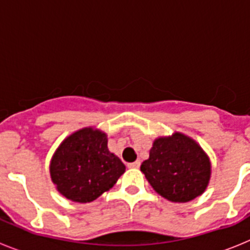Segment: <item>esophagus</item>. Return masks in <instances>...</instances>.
<instances>
[{
    "instance_id": "obj_1",
    "label": "esophagus",
    "mask_w": 250,
    "mask_h": 250,
    "mask_svg": "<svg viewBox=\"0 0 250 250\" xmlns=\"http://www.w3.org/2000/svg\"><path fill=\"white\" fill-rule=\"evenodd\" d=\"M127 167H134V169H138V167H140V161L136 160V161H134V163H130V164H127Z\"/></svg>"
}]
</instances>
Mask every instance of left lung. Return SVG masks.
I'll return each instance as SVG.
<instances>
[{
    "instance_id": "left-lung-1",
    "label": "left lung",
    "mask_w": 250,
    "mask_h": 250,
    "mask_svg": "<svg viewBox=\"0 0 250 250\" xmlns=\"http://www.w3.org/2000/svg\"><path fill=\"white\" fill-rule=\"evenodd\" d=\"M140 170L156 193L174 203L193 200L210 179L209 158L193 139L180 132L156 139Z\"/></svg>"
}]
</instances>
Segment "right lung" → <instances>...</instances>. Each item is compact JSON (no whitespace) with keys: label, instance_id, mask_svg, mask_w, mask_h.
Returning a JSON list of instances; mask_svg holds the SVG:
<instances>
[{"label":"right lung","instance_id":"add662e5","mask_svg":"<svg viewBox=\"0 0 250 250\" xmlns=\"http://www.w3.org/2000/svg\"><path fill=\"white\" fill-rule=\"evenodd\" d=\"M125 171L123 161L107 149L106 134L91 127L62 141L50 164L57 190L67 199L90 203L114 187Z\"/></svg>","mask_w":250,"mask_h":250}]
</instances>
